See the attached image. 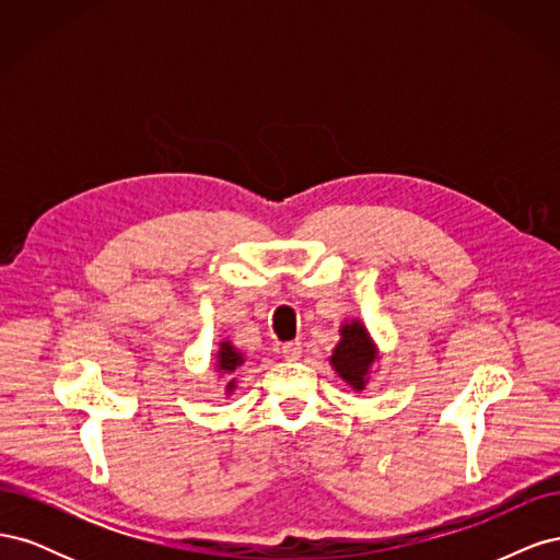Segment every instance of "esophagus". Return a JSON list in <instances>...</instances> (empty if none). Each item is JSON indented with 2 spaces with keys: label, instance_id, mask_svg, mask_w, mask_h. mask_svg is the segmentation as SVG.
Instances as JSON below:
<instances>
[{
  "label": "esophagus",
  "instance_id": "1",
  "mask_svg": "<svg viewBox=\"0 0 560 560\" xmlns=\"http://www.w3.org/2000/svg\"><path fill=\"white\" fill-rule=\"evenodd\" d=\"M301 343L299 341H290V343H284L282 346V354H284V360H299L301 358Z\"/></svg>",
  "mask_w": 560,
  "mask_h": 560
}]
</instances>
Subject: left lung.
Returning a JSON list of instances; mask_svg holds the SVG:
<instances>
[{
    "label": "left lung",
    "instance_id": "left-lung-1",
    "mask_svg": "<svg viewBox=\"0 0 560 560\" xmlns=\"http://www.w3.org/2000/svg\"><path fill=\"white\" fill-rule=\"evenodd\" d=\"M338 334L341 338L329 354V364L354 393H362L371 381V369L378 362V346L362 319H343Z\"/></svg>",
    "mask_w": 560,
    "mask_h": 560
}]
</instances>
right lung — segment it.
<instances>
[{
    "label": "right lung",
    "instance_id": "add662e5",
    "mask_svg": "<svg viewBox=\"0 0 560 560\" xmlns=\"http://www.w3.org/2000/svg\"><path fill=\"white\" fill-rule=\"evenodd\" d=\"M245 364V354L235 348L229 338H222L219 341V350H217V358H214V371H217V378H226L224 385V393L231 397L233 389L238 387V381L233 378L235 369Z\"/></svg>",
    "mask_w": 560,
    "mask_h": 560
}]
</instances>
